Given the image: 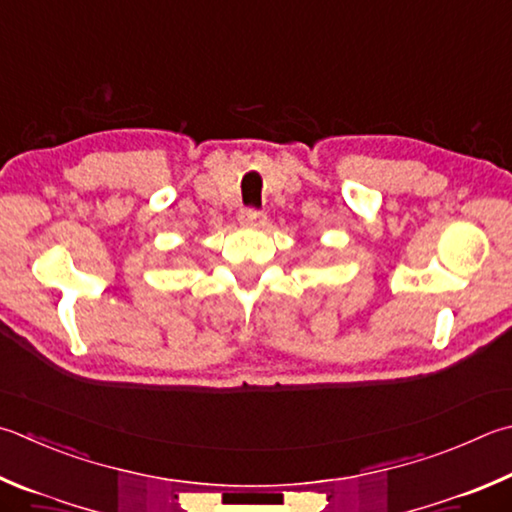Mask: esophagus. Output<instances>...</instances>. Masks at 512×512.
I'll return each instance as SVG.
<instances>
[{
	"label": "esophagus",
	"mask_w": 512,
	"mask_h": 512,
	"mask_svg": "<svg viewBox=\"0 0 512 512\" xmlns=\"http://www.w3.org/2000/svg\"><path fill=\"white\" fill-rule=\"evenodd\" d=\"M239 224L246 228H262L266 224V215L259 210H244L239 215Z\"/></svg>",
	"instance_id": "obj_1"
}]
</instances>
